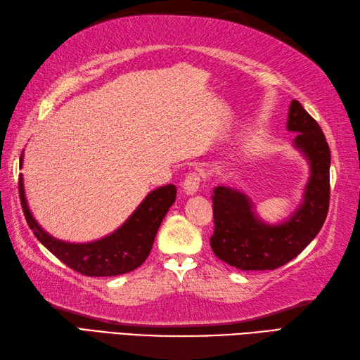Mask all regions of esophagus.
<instances>
[{
  "instance_id": "esophagus-1",
  "label": "esophagus",
  "mask_w": 360,
  "mask_h": 360,
  "mask_svg": "<svg viewBox=\"0 0 360 360\" xmlns=\"http://www.w3.org/2000/svg\"><path fill=\"white\" fill-rule=\"evenodd\" d=\"M203 179L202 171H193L186 175L185 181H183V189L186 194H195L198 188H200V181Z\"/></svg>"
}]
</instances>
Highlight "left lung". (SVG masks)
Returning a JSON list of instances; mask_svg holds the SVG:
<instances>
[{
    "label": "left lung",
    "mask_w": 360,
    "mask_h": 360,
    "mask_svg": "<svg viewBox=\"0 0 360 360\" xmlns=\"http://www.w3.org/2000/svg\"><path fill=\"white\" fill-rule=\"evenodd\" d=\"M288 131L297 132L294 146L308 158L311 174L303 202L281 225L257 219L243 193L217 186L212 194L214 254L242 271H266L283 266L299 255L319 234L330 206L331 154L325 135L297 100L291 101Z\"/></svg>",
    "instance_id": "left-lung-1"
}]
</instances>
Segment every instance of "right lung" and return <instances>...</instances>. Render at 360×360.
I'll return each mask as SVG.
<instances>
[{"label":"right lung","mask_w":360,"mask_h":360,"mask_svg":"<svg viewBox=\"0 0 360 360\" xmlns=\"http://www.w3.org/2000/svg\"><path fill=\"white\" fill-rule=\"evenodd\" d=\"M22 165V155L20 166ZM20 200L24 217L35 237L55 257L79 274L91 277H110L131 273L139 268L153 250L157 231L162 225L166 212L175 202L177 188L166 185L157 188L140 203L137 210L115 233L91 243H69L57 240L41 229L32 217L24 195L22 177L18 180Z\"/></svg>","instance_id":"add662e5"}]
</instances>
